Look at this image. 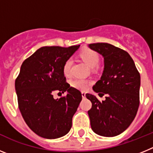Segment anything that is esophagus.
<instances>
[{
    "instance_id": "esophagus-1",
    "label": "esophagus",
    "mask_w": 153,
    "mask_h": 153,
    "mask_svg": "<svg viewBox=\"0 0 153 153\" xmlns=\"http://www.w3.org/2000/svg\"><path fill=\"white\" fill-rule=\"evenodd\" d=\"M81 94H82V97H83V98H85V97H86V93H85V92H82Z\"/></svg>"
}]
</instances>
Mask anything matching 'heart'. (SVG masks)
<instances>
[{
	"mask_svg": "<svg viewBox=\"0 0 153 153\" xmlns=\"http://www.w3.org/2000/svg\"><path fill=\"white\" fill-rule=\"evenodd\" d=\"M80 57L84 60L90 67H96L100 62V56L96 51L90 49L83 50L81 51ZM73 66V60L71 58H68L66 61L64 62L63 66V72L66 76H70L71 74V69ZM90 82L88 79H83V78H76L73 80H71L70 84L75 89H77L79 90H86L88 88Z\"/></svg>",
	"mask_w": 153,
	"mask_h": 153,
	"instance_id": "heart-1",
	"label": "heart"
}]
</instances>
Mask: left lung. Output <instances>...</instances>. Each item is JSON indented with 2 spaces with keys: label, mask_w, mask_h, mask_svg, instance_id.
<instances>
[{
  "label": "left lung",
  "mask_w": 153,
  "mask_h": 153,
  "mask_svg": "<svg viewBox=\"0 0 153 153\" xmlns=\"http://www.w3.org/2000/svg\"><path fill=\"white\" fill-rule=\"evenodd\" d=\"M90 49L104 58V70L100 79L93 86L100 101L86 93L92 102L88 111L90 125L97 134L106 137L120 135L129 126L140 106V74L130 55L123 50L107 43L89 45Z\"/></svg>",
  "instance_id": "obj_1"
}]
</instances>
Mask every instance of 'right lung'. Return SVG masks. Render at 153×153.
Wrapping results in <instances>:
<instances>
[{"label":"right lung","mask_w":153,"mask_h":153,"mask_svg":"<svg viewBox=\"0 0 153 153\" xmlns=\"http://www.w3.org/2000/svg\"><path fill=\"white\" fill-rule=\"evenodd\" d=\"M79 47H40L21 65L15 80L18 107L30 129L41 137L57 139L71 129L82 94L66 81L63 66ZM55 91L67 94L56 100Z\"/></svg>","instance_id":"add662e5"}]
</instances>
